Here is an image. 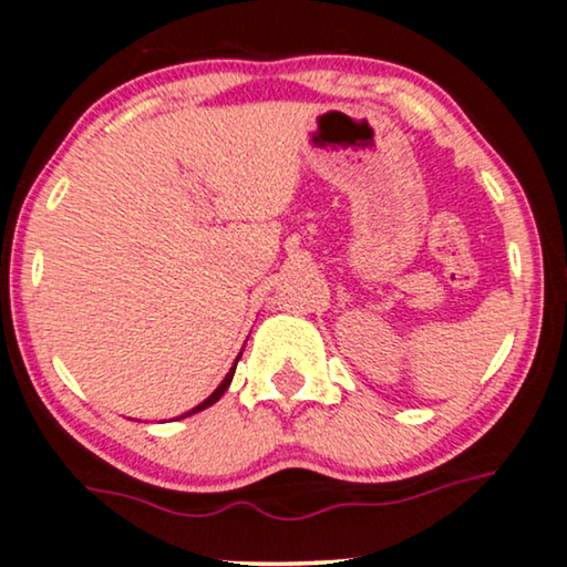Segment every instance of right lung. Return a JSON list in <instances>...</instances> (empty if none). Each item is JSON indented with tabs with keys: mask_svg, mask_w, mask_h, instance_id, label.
Returning <instances> with one entry per match:
<instances>
[{
	"mask_svg": "<svg viewBox=\"0 0 567 567\" xmlns=\"http://www.w3.org/2000/svg\"><path fill=\"white\" fill-rule=\"evenodd\" d=\"M239 355H243V353H239ZM239 355H237V361H239ZM235 369H237V363H235V367H231V369H229V374H227V377H224V382H221L219 386H216V390H214L212 394H208V398H206L204 402H200V405H196V408H193V410H188V413H185V415H181V417L196 415V413H200V410L212 408V405H214V402H216V400H219V398H221V394L229 390V384H231V377H235Z\"/></svg>",
	"mask_w": 567,
	"mask_h": 567,
	"instance_id": "1",
	"label": "right lung"
}]
</instances>
